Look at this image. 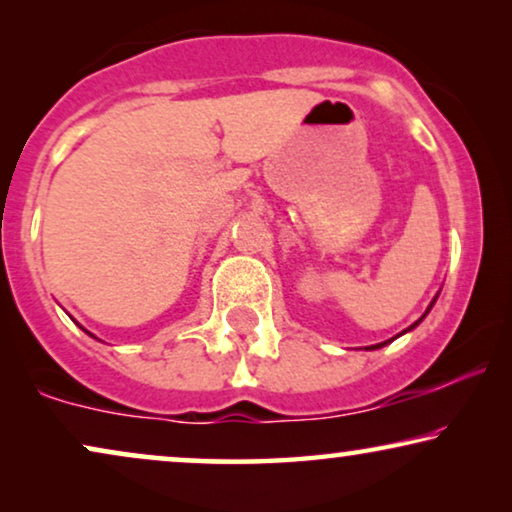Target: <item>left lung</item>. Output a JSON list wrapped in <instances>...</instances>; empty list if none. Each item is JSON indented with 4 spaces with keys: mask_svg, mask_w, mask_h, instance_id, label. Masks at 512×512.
I'll list each match as a JSON object with an SVG mask.
<instances>
[{
    "mask_svg": "<svg viewBox=\"0 0 512 512\" xmlns=\"http://www.w3.org/2000/svg\"><path fill=\"white\" fill-rule=\"evenodd\" d=\"M436 298H438V296H436ZM436 298H433V303H436ZM433 303H431V305H429V307H426V312H424V317H426V314H429V312H431V307H433ZM424 317H422V319H424ZM422 319H419V321H422ZM419 321H415V324H412V326H410V328H408V331H412V328H415V326H417V324H419ZM408 331H403V333H408ZM391 340H394V338H391ZM391 340H387V342H380V345H370V347H368V349H380V347H384V345H389V342H391Z\"/></svg>",
    "mask_w": 512,
    "mask_h": 512,
    "instance_id": "1",
    "label": "left lung"
}]
</instances>
